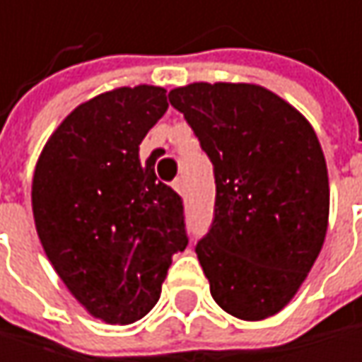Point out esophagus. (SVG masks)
I'll return each instance as SVG.
<instances>
[{
	"label": "esophagus",
	"instance_id": "34e87169",
	"mask_svg": "<svg viewBox=\"0 0 362 362\" xmlns=\"http://www.w3.org/2000/svg\"><path fill=\"white\" fill-rule=\"evenodd\" d=\"M173 189H175L177 194H183V192H185V181H183V179H175V181H173Z\"/></svg>",
	"mask_w": 362,
	"mask_h": 362
}]
</instances>
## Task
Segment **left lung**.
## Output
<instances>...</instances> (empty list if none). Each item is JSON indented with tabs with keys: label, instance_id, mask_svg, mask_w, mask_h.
Listing matches in <instances>:
<instances>
[{
	"label": "left lung",
	"instance_id": "1",
	"mask_svg": "<svg viewBox=\"0 0 362 362\" xmlns=\"http://www.w3.org/2000/svg\"><path fill=\"white\" fill-rule=\"evenodd\" d=\"M213 162L215 217L196 256L215 303L241 320L279 313L318 258L329 226L327 160L311 123L252 83L168 93Z\"/></svg>",
	"mask_w": 362,
	"mask_h": 362
}]
</instances>
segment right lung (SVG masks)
Instances as JSON below:
<instances>
[{
  "label": "right lung",
  "instance_id": "1",
  "mask_svg": "<svg viewBox=\"0 0 362 362\" xmlns=\"http://www.w3.org/2000/svg\"><path fill=\"white\" fill-rule=\"evenodd\" d=\"M166 89L119 87L78 104L44 145L31 181L33 221L53 269L89 315H147L177 252L187 247L181 196L141 162Z\"/></svg>",
  "mask_w": 362,
  "mask_h": 362
}]
</instances>
